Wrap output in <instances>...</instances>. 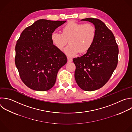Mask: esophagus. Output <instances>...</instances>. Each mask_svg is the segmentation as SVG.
Listing matches in <instances>:
<instances>
[{
    "instance_id": "34e87169",
    "label": "esophagus",
    "mask_w": 132,
    "mask_h": 132,
    "mask_svg": "<svg viewBox=\"0 0 132 132\" xmlns=\"http://www.w3.org/2000/svg\"><path fill=\"white\" fill-rule=\"evenodd\" d=\"M67 60H68V62H71L72 61V59L69 57H67Z\"/></svg>"
}]
</instances>
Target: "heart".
<instances>
[{
    "mask_svg": "<svg viewBox=\"0 0 132 132\" xmlns=\"http://www.w3.org/2000/svg\"><path fill=\"white\" fill-rule=\"evenodd\" d=\"M96 28L91 23H78L70 22L62 28V33L53 32L51 39L54 46L62 50L67 43L65 53L69 56L83 53L92 47L96 37Z\"/></svg>",
    "mask_w": 132,
    "mask_h": 132,
    "instance_id": "1",
    "label": "heart"
}]
</instances>
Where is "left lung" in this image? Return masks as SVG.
Listing matches in <instances>:
<instances>
[{
  "label": "left lung",
  "mask_w": 132,
  "mask_h": 132,
  "mask_svg": "<svg viewBox=\"0 0 132 132\" xmlns=\"http://www.w3.org/2000/svg\"><path fill=\"white\" fill-rule=\"evenodd\" d=\"M81 21L92 23L96 37L91 48L81 57L74 58L75 78L81 89L92 91L103 87L109 80L118 62L119 49L112 31L98 19Z\"/></svg>",
  "instance_id": "obj_1"
}]
</instances>
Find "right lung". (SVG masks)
<instances>
[{"label":"right lung","mask_w":132,"mask_h":132,"mask_svg":"<svg viewBox=\"0 0 132 132\" xmlns=\"http://www.w3.org/2000/svg\"><path fill=\"white\" fill-rule=\"evenodd\" d=\"M66 22L39 20L26 27L17 40L15 63L22 81L29 88L39 91L51 89L59 70L67 63L66 55L51 39L55 29Z\"/></svg>","instance_id":"1"}]
</instances>
